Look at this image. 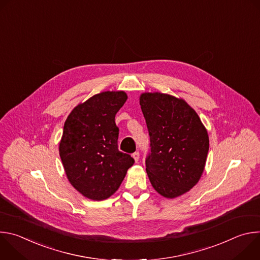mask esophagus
Returning a JSON list of instances; mask_svg holds the SVG:
<instances>
[{
    "mask_svg": "<svg viewBox=\"0 0 260 260\" xmlns=\"http://www.w3.org/2000/svg\"><path fill=\"white\" fill-rule=\"evenodd\" d=\"M133 158L135 159V161H136V162H138V161H139V158H140V154H139V152H135V153L133 154Z\"/></svg>",
    "mask_w": 260,
    "mask_h": 260,
    "instance_id": "esophagus-1",
    "label": "esophagus"
}]
</instances>
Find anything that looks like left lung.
Listing matches in <instances>:
<instances>
[{
  "label": "left lung",
  "mask_w": 260,
  "mask_h": 260,
  "mask_svg": "<svg viewBox=\"0 0 260 260\" xmlns=\"http://www.w3.org/2000/svg\"><path fill=\"white\" fill-rule=\"evenodd\" d=\"M140 105L150 136L146 172L164 198L188 192L200 181L209 151V136L200 116L183 99L144 92Z\"/></svg>",
  "instance_id": "obj_1"
}]
</instances>
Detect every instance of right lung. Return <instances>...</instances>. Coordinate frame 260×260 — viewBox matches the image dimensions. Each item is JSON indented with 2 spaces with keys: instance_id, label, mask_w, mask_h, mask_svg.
Returning <instances> with one entry per match:
<instances>
[{
  "instance_id": "add662e5",
  "label": "right lung",
  "mask_w": 260,
  "mask_h": 260,
  "mask_svg": "<svg viewBox=\"0 0 260 260\" xmlns=\"http://www.w3.org/2000/svg\"><path fill=\"white\" fill-rule=\"evenodd\" d=\"M127 100L122 91H103L78 104L66 119L59 156L72 186L103 201L116 192L134 158L118 150L115 115Z\"/></svg>"
}]
</instances>
